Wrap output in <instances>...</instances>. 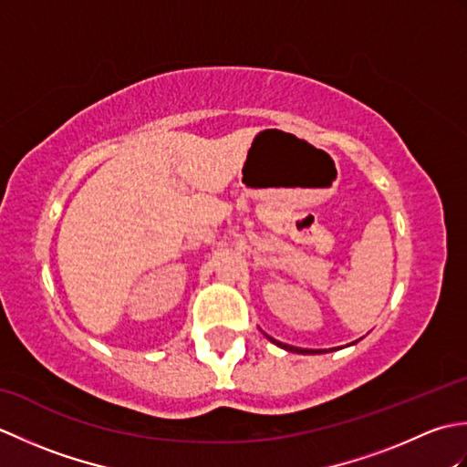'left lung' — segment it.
Wrapping results in <instances>:
<instances>
[{
    "mask_svg": "<svg viewBox=\"0 0 467 467\" xmlns=\"http://www.w3.org/2000/svg\"><path fill=\"white\" fill-rule=\"evenodd\" d=\"M269 339H271L273 343L279 345V347H283V349H286V351H293V353H305V355H311V353H323V351H315V349H299V347H293V345H283V343H279V341H275L273 337H269Z\"/></svg>",
    "mask_w": 467,
    "mask_h": 467,
    "instance_id": "1",
    "label": "left lung"
}]
</instances>
